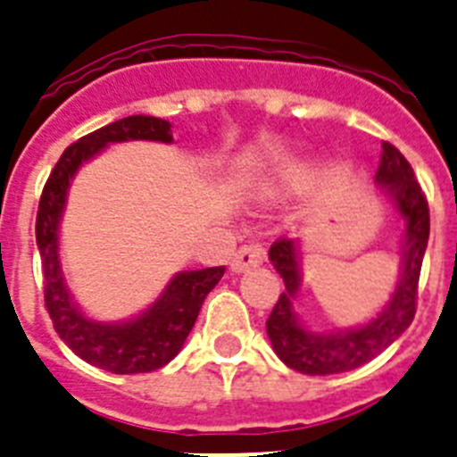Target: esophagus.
Returning <instances> with one entry per match:
<instances>
[{"label": "esophagus", "mask_w": 457, "mask_h": 457, "mask_svg": "<svg viewBox=\"0 0 457 457\" xmlns=\"http://www.w3.org/2000/svg\"><path fill=\"white\" fill-rule=\"evenodd\" d=\"M266 257V250L262 248L259 244H245L234 253L232 257V270L234 273H244V270L253 269V266H259L264 262Z\"/></svg>", "instance_id": "esophagus-1"}]
</instances>
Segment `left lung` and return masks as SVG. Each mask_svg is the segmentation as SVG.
<instances>
[{
  "label": "left lung",
  "mask_w": 457,
  "mask_h": 457,
  "mask_svg": "<svg viewBox=\"0 0 457 457\" xmlns=\"http://www.w3.org/2000/svg\"><path fill=\"white\" fill-rule=\"evenodd\" d=\"M376 182L382 184L394 207L401 213L405 223V244H403V264L396 291L371 323L353 330H339L335 335L305 330L294 312V295L300 285L298 250L294 241L285 237L270 245L269 259L279 278L285 279L287 289L279 294L266 320V332L275 355L294 371L307 376L353 371L392 346L408 330L417 314L419 273H421L423 253L430 234L428 200L423 195L408 159L392 143H382Z\"/></svg>",
  "instance_id": "obj_1"
}]
</instances>
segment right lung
I'll return each instance as SVG.
<instances>
[{"label":"right lung","instance_id":"right-lung-1","mask_svg":"<svg viewBox=\"0 0 457 457\" xmlns=\"http://www.w3.org/2000/svg\"><path fill=\"white\" fill-rule=\"evenodd\" d=\"M118 141L170 143V122L152 116H129L90 131L65 147L49 172L36 216V244L45 279V307L61 339L84 361L111 373L157 371L182 351L209 291L219 285L225 266L184 270L170 279L162 298L127 323H96L72 303L59 259V220L75 172L93 154Z\"/></svg>","mask_w":457,"mask_h":457}]
</instances>
